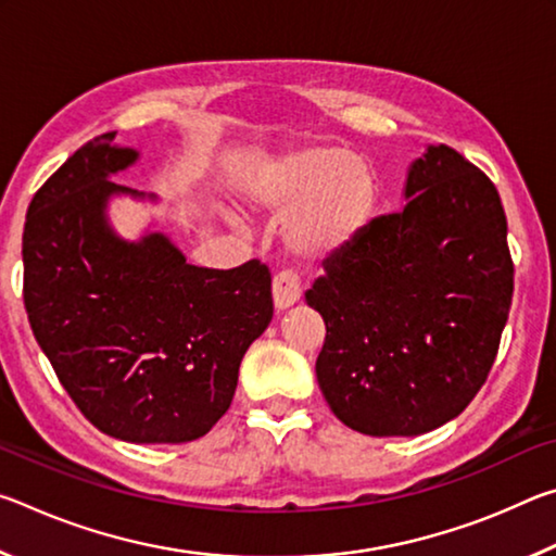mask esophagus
<instances>
[{"mask_svg":"<svg viewBox=\"0 0 556 556\" xmlns=\"http://www.w3.org/2000/svg\"><path fill=\"white\" fill-rule=\"evenodd\" d=\"M271 294H275V306L279 308V312L294 306L301 299V279L296 277V271H291V269L279 271L275 281H271Z\"/></svg>","mask_w":556,"mask_h":556,"instance_id":"obj_1","label":"esophagus"}]
</instances>
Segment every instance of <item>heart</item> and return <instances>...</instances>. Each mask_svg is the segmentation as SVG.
Returning <instances> with one entry per match:
<instances>
[{
    "mask_svg": "<svg viewBox=\"0 0 556 556\" xmlns=\"http://www.w3.org/2000/svg\"><path fill=\"white\" fill-rule=\"evenodd\" d=\"M255 208L291 211L285 238L301 257H328L343 250L370 220L378 176L361 156L312 144L262 164L244 184Z\"/></svg>",
    "mask_w": 556,
    "mask_h": 556,
    "instance_id": "heart-1",
    "label": "heart"
}]
</instances>
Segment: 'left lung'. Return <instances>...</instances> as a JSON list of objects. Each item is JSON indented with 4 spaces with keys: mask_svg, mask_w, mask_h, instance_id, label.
Here are the masks:
<instances>
[{
    "mask_svg": "<svg viewBox=\"0 0 556 556\" xmlns=\"http://www.w3.org/2000/svg\"><path fill=\"white\" fill-rule=\"evenodd\" d=\"M404 195V211L365 225L306 291L326 324L318 388L368 437H417L458 417L488 380L513 304L491 178L439 144L409 166Z\"/></svg>",
    "mask_w": 556,
    "mask_h": 556,
    "instance_id": "8db88e82",
    "label": "left lung"
}]
</instances>
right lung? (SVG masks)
Masks as SVG:
<instances>
[{"label":"right lung","mask_w":556,"mask_h":556,"mask_svg":"<svg viewBox=\"0 0 556 556\" xmlns=\"http://www.w3.org/2000/svg\"><path fill=\"white\" fill-rule=\"evenodd\" d=\"M117 131L83 144L24 223V306L65 392L92 427L131 444H184L228 412L250 343L275 314L260 260L188 265L162 232L127 242L108 225L110 181L137 162Z\"/></svg>","instance_id":"obj_1"}]
</instances>
